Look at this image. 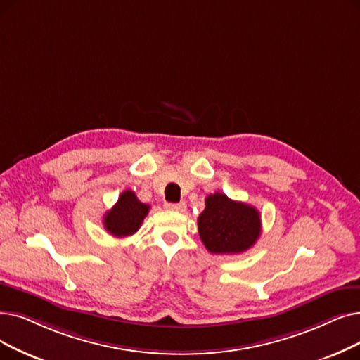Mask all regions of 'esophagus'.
<instances>
[{"mask_svg":"<svg viewBox=\"0 0 360 360\" xmlns=\"http://www.w3.org/2000/svg\"><path fill=\"white\" fill-rule=\"evenodd\" d=\"M165 207L170 212H185V202H166Z\"/></svg>","mask_w":360,"mask_h":360,"instance_id":"obj_1","label":"esophagus"}]
</instances>
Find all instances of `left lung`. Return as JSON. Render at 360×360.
Returning <instances> with one entry per match:
<instances>
[{
	"mask_svg": "<svg viewBox=\"0 0 360 360\" xmlns=\"http://www.w3.org/2000/svg\"><path fill=\"white\" fill-rule=\"evenodd\" d=\"M197 222L200 238L213 255L243 253L255 245L262 231L256 207L222 193L206 197V207Z\"/></svg>",
	"mask_w": 360,
	"mask_h": 360,
	"instance_id": "obj_1",
	"label": "left lung"
}]
</instances>
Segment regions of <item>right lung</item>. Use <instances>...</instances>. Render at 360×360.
<instances>
[{
  "label": "right lung",
  "mask_w": 360,
  "mask_h": 360,
  "mask_svg": "<svg viewBox=\"0 0 360 360\" xmlns=\"http://www.w3.org/2000/svg\"><path fill=\"white\" fill-rule=\"evenodd\" d=\"M150 210L139 201L134 191L127 190L119 195L116 205L104 214V228L113 237L122 238L135 233Z\"/></svg>",
  "instance_id": "add662e5"
}]
</instances>
